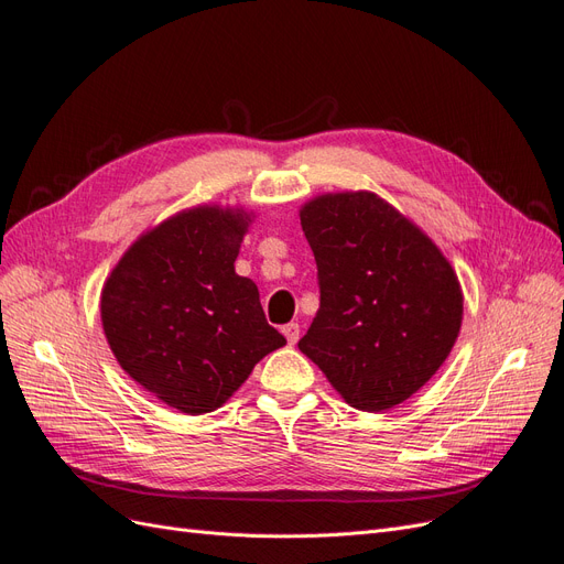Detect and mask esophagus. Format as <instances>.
<instances>
[{"label":"esophagus","instance_id":"1","mask_svg":"<svg viewBox=\"0 0 564 564\" xmlns=\"http://www.w3.org/2000/svg\"><path fill=\"white\" fill-rule=\"evenodd\" d=\"M282 334L286 336V344L294 346L296 340H299V336H301V327H299L296 322H289V324H284V327H282Z\"/></svg>","mask_w":564,"mask_h":564}]
</instances>
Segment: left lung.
<instances>
[{
  "mask_svg": "<svg viewBox=\"0 0 564 564\" xmlns=\"http://www.w3.org/2000/svg\"><path fill=\"white\" fill-rule=\"evenodd\" d=\"M319 311L299 350L350 406L383 412L447 360L464 294L435 242L379 195L327 193L301 207Z\"/></svg>",
  "mask_w": 564,
  "mask_h": 564,
  "instance_id": "obj_1",
  "label": "left lung"
}]
</instances>
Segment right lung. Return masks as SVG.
Wrapping results in <instances>:
<instances>
[{
  "mask_svg": "<svg viewBox=\"0 0 564 564\" xmlns=\"http://www.w3.org/2000/svg\"><path fill=\"white\" fill-rule=\"evenodd\" d=\"M249 224L245 209H185L143 232L104 284L100 319L119 367L183 414L214 412L286 344L259 286L235 272Z\"/></svg>",
  "mask_w": 564,
  "mask_h": 564,
  "instance_id": "obj_1",
  "label": "right lung"
}]
</instances>
